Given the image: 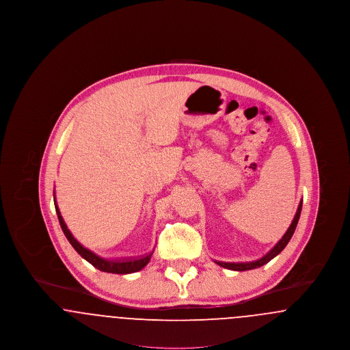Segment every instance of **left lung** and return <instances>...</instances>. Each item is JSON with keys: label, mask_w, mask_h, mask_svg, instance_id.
Here are the masks:
<instances>
[{"label": "left lung", "mask_w": 350, "mask_h": 350, "mask_svg": "<svg viewBox=\"0 0 350 350\" xmlns=\"http://www.w3.org/2000/svg\"><path fill=\"white\" fill-rule=\"evenodd\" d=\"M301 203H303V200H300L297 214H295V217L293 219L288 230L283 234L282 239L274 245L273 250H269V253H267L262 258L252 261V262H220V261H215V262H217L219 267H226V269H230V270H236V271L250 270V269H256V267H262V265L267 264L270 260H273L277 254H280L284 250V247L287 245V243L290 241V239L293 237V234L295 232V228H297V224H298V220H299L300 211H301Z\"/></svg>", "instance_id": "obj_1"}]
</instances>
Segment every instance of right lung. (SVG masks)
I'll list each match as a JSON object with an SVG mask.
<instances>
[{
	"label": "right lung",
	"mask_w": 350,
	"mask_h": 350,
	"mask_svg": "<svg viewBox=\"0 0 350 350\" xmlns=\"http://www.w3.org/2000/svg\"><path fill=\"white\" fill-rule=\"evenodd\" d=\"M53 202H55V208H56V214L59 217V223H60V227L63 230V232L66 234V237L68 239V241L72 244V247L76 250V252L85 258L89 264H92L93 267H97L100 271H106V273H114V274H130V273H135V271H139L142 270L143 267H146L148 262H150V257H152V253H148L147 256H143L140 258H130V260H122V261H113V260H106V258H102L98 254L93 253L92 250H86L83 248V245L73 237V234L70 233V231L68 230L67 224L64 221V219L62 217L60 211H59V207L56 204V200L53 197Z\"/></svg>",
	"instance_id": "right-lung-1"
}]
</instances>
